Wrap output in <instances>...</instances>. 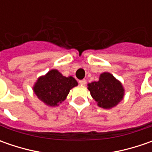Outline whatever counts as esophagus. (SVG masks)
Listing matches in <instances>:
<instances>
[{
    "label": "esophagus",
    "instance_id": "1",
    "mask_svg": "<svg viewBox=\"0 0 152 152\" xmlns=\"http://www.w3.org/2000/svg\"><path fill=\"white\" fill-rule=\"evenodd\" d=\"M79 83L81 85H86V80H85V79H82V80H79Z\"/></svg>",
    "mask_w": 152,
    "mask_h": 152
}]
</instances>
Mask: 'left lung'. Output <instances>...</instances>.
Masks as SVG:
<instances>
[{
	"mask_svg": "<svg viewBox=\"0 0 152 152\" xmlns=\"http://www.w3.org/2000/svg\"><path fill=\"white\" fill-rule=\"evenodd\" d=\"M88 89L98 106L105 109L115 107L123 99L124 92L121 83L109 73H102L99 81L89 84Z\"/></svg>",
	"mask_w": 152,
	"mask_h": 152,
	"instance_id": "8db88e82",
	"label": "left lung"
}]
</instances>
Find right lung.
Returning <instances> with one entry per match:
<instances>
[{"instance_id":"add662e5","label":"right lung","mask_w":152,"mask_h":152,"mask_svg":"<svg viewBox=\"0 0 152 152\" xmlns=\"http://www.w3.org/2000/svg\"><path fill=\"white\" fill-rule=\"evenodd\" d=\"M77 85L78 83L73 77H64L53 69L37 80L34 91L46 105L55 107L63 102L70 90Z\"/></svg>"}]
</instances>
